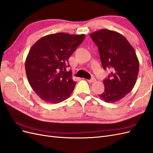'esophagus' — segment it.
<instances>
[{"label":"esophagus","instance_id":"1","mask_svg":"<svg viewBox=\"0 0 153 153\" xmlns=\"http://www.w3.org/2000/svg\"><path fill=\"white\" fill-rule=\"evenodd\" d=\"M88 82H90V83H94V82H96V79L94 78H91L90 80H88Z\"/></svg>","mask_w":153,"mask_h":153}]
</instances>
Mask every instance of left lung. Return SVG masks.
<instances>
[{
    "mask_svg": "<svg viewBox=\"0 0 153 153\" xmlns=\"http://www.w3.org/2000/svg\"><path fill=\"white\" fill-rule=\"evenodd\" d=\"M90 36L98 48L103 69L112 71L104 79L105 91L99 96L105 102H116L136 84L139 61L135 51L124 36L115 31L101 29Z\"/></svg>",
    "mask_w": 153,
    "mask_h": 153,
    "instance_id": "1",
    "label": "left lung"
}]
</instances>
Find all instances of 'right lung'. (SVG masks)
<instances>
[{
  "instance_id": "add662e5",
  "label": "right lung",
  "mask_w": 153,
  "mask_h": 153,
  "mask_svg": "<svg viewBox=\"0 0 153 153\" xmlns=\"http://www.w3.org/2000/svg\"><path fill=\"white\" fill-rule=\"evenodd\" d=\"M85 34L64 32L39 39L29 50L25 71L32 89L45 102L59 103L68 99L75 87L68 59L84 41Z\"/></svg>"
}]
</instances>
